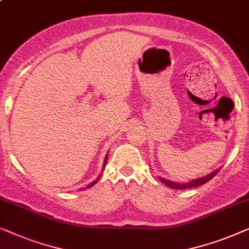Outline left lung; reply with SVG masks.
<instances>
[{
    "label": "left lung",
    "instance_id": "left-lung-1",
    "mask_svg": "<svg viewBox=\"0 0 249 249\" xmlns=\"http://www.w3.org/2000/svg\"><path fill=\"white\" fill-rule=\"evenodd\" d=\"M221 169V168H219V169H216L214 171H212L211 174H209L208 176H204V177H201L198 178V179H194L190 181V183H185V184H179V183H174V181H170V180H167L164 179V178H161L159 177V179L162 181L164 185H167V186H169L171 188H175V190H185V188H192V187H197V186H201V185L208 183L209 180H211L213 177L215 176L216 174L219 173V170Z\"/></svg>",
    "mask_w": 249,
    "mask_h": 249
}]
</instances>
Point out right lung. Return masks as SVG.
<instances>
[{
    "instance_id": "add662e5",
    "label": "right lung",
    "mask_w": 249,
    "mask_h": 249,
    "mask_svg": "<svg viewBox=\"0 0 249 249\" xmlns=\"http://www.w3.org/2000/svg\"><path fill=\"white\" fill-rule=\"evenodd\" d=\"M107 159H108V153H107L106 158H105V162H104V166H106V163H107ZM98 179H99V178H98ZM98 179H97V180H93V181H92V183H91V184H89V185H88V186H87L86 188H90L91 186H93V185H94V184H96V183H97V181H98Z\"/></svg>"
}]
</instances>
